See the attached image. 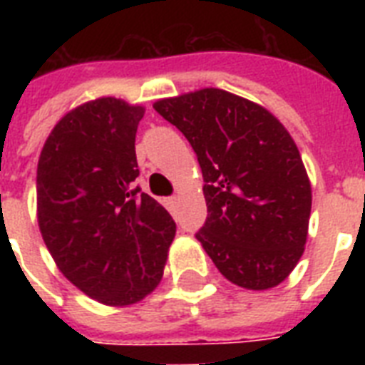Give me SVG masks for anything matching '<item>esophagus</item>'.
<instances>
[{
    "mask_svg": "<svg viewBox=\"0 0 365 365\" xmlns=\"http://www.w3.org/2000/svg\"><path fill=\"white\" fill-rule=\"evenodd\" d=\"M166 206L170 208V210H176L178 206V197L174 195V197H170V199H166Z\"/></svg>",
    "mask_w": 365,
    "mask_h": 365,
    "instance_id": "obj_1",
    "label": "esophagus"
}]
</instances>
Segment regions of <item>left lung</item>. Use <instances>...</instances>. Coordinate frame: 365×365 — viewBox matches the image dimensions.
Instances as JSON below:
<instances>
[{
  "label": "left lung",
  "mask_w": 365,
  "mask_h": 365,
  "mask_svg": "<svg viewBox=\"0 0 365 365\" xmlns=\"http://www.w3.org/2000/svg\"><path fill=\"white\" fill-rule=\"evenodd\" d=\"M153 108L197 153L208 216L195 237L214 265L242 288L282 282L305 250L312 200L299 149L282 123L222 88Z\"/></svg>",
  "instance_id": "left-lung-1"
}]
</instances>
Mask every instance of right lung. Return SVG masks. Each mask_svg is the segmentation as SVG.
<instances>
[{
    "mask_svg": "<svg viewBox=\"0 0 365 365\" xmlns=\"http://www.w3.org/2000/svg\"><path fill=\"white\" fill-rule=\"evenodd\" d=\"M143 108L79 106L48 134L37 165L43 240L71 284L104 305L143 299L163 278L176 223L142 193L136 130Z\"/></svg>",
    "mask_w": 365,
    "mask_h": 365,
    "instance_id": "right-lung-1",
    "label": "right lung"
}]
</instances>
